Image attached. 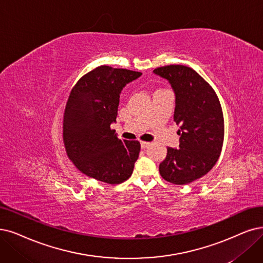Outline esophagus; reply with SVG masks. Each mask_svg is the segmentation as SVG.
<instances>
[{
  "instance_id": "34e87169",
  "label": "esophagus",
  "mask_w": 263,
  "mask_h": 263,
  "mask_svg": "<svg viewBox=\"0 0 263 263\" xmlns=\"http://www.w3.org/2000/svg\"><path fill=\"white\" fill-rule=\"evenodd\" d=\"M141 148L142 149H145V148H148V146L150 145V143L149 142H145V141H141Z\"/></svg>"
}]
</instances>
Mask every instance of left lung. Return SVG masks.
<instances>
[{
	"instance_id": "8db88e82",
	"label": "left lung",
	"mask_w": 263,
	"mask_h": 263,
	"mask_svg": "<svg viewBox=\"0 0 263 263\" xmlns=\"http://www.w3.org/2000/svg\"><path fill=\"white\" fill-rule=\"evenodd\" d=\"M166 79L176 96L174 121L179 148H167L160 174L174 184H186L206 175L217 163L224 137L221 104L213 87L192 68L171 65L153 70Z\"/></svg>"
}]
</instances>
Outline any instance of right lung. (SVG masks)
I'll return each mask as SVG.
<instances>
[{
    "mask_svg": "<svg viewBox=\"0 0 263 263\" xmlns=\"http://www.w3.org/2000/svg\"><path fill=\"white\" fill-rule=\"evenodd\" d=\"M141 74L100 66L83 76L70 92L62 123L65 148L78 170L93 179L119 184L133 174L140 143L119 139L111 124L117 122L123 87Z\"/></svg>",
    "mask_w": 263,
    "mask_h": 263,
    "instance_id": "add662e5",
    "label": "right lung"
}]
</instances>
